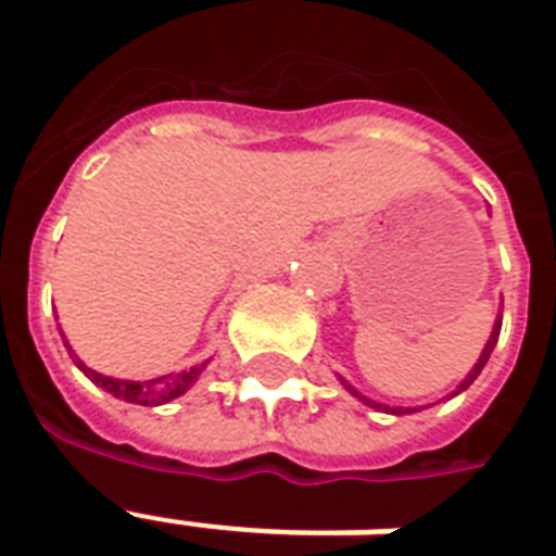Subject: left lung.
I'll use <instances>...</instances> for the list:
<instances>
[{"mask_svg":"<svg viewBox=\"0 0 556 556\" xmlns=\"http://www.w3.org/2000/svg\"><path fill=\"white\" fill-rule=\"evenodd\" d=\"M498 333H501V313H498V319H495V325H492V333H490V340H486V345H483L481 357H478V363L471 366V372L466 375V378H463L460 387H457V390H454L452 395H460L463 390H469L471 381H475V378L481 375V369H483V366H486V361H490L492 349H495V342H498ZM340 381H342V378H340ZM342 387H345V390L352 392L354 399H361L363 404H369V407H375V410H387V413H392V416H404V413H413V410H416V407H387V404L372 402V399H366V395H361V392L354 390V387H352V383H349V381H342Z\"/></svg>","mask_w":556,"mask_h":556,"instance_id":"1","label":"left lung"}]
</instances>
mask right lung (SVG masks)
<instances>
[{
  "label": "right lung",
  "mask_w": 556,
  "mask_h": 556,
  "mask_svg": "<svg viewBox=\"0 0 556 556\" xmlns=\"http://www.w3.org/2000/svg\"><path fill=\"white\" fill-rule=\"evenodd\" d=\"M64 337V333H61ZM64 345L73 363L81 369V372L96 383V387H102L104 392H111L114 399L119 402H128V404H143V407H157V404H166L184 395V392L190 390L195 381H199V375H202L204 363L193 366V369H187V372H178V375H161V378H152V381H123V378H111V375H102L85 366V363L75 357V352L70 349V342L64 337Z\"/></svg>",
  "instance_id": "right-lung-1"
}]
</instances>
